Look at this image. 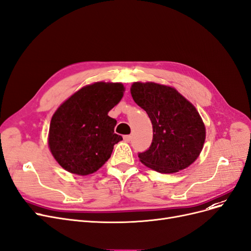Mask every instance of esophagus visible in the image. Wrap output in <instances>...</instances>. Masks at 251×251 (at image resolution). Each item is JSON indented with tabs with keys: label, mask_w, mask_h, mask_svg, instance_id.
Instances as JSON below:
<instances>
[{
	"label": "esophagus",
	"mask_w": 251,
	"mask_h": 251,
	"mask_svg": "<svg viewBox=\"0 0 251 251\" xmlns=\"http://www.w3.org/2000/svg\"><path fill=\"white\" fill-rule=\"evenodd\" d=\"M123 138H124V141H125V142L129 143V142L131 141V135H124V136H123Z\"/></svg>",
	"instance_id": "obj_1"
}]
</instances>
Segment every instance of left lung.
<instances>
[{"instance_id":"obj_1","label":"left lung","mask_w":251,"mask_h":251,"mask_svg":"<svg viewBox=\"0 0 251 251\" xmlns=\"http://www.w3.org/2000/svg\"><path fill=\"white\" fill-rule=\"evenodd\" d=\"M131 95L153 126L150 148L138 153L141 161L162 174L177 173L196 161L206 137L197 108L177 90L155 82H134Z\"/></svg>"}]
</instances>
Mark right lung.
Listing matches in <instances>:
<instances>
[{
	"label": "right lung",
	"instance_id": "obj_1",
	"mask_svg": "<svg viewBox=\"0 0 251 251\" xmlns=\"http://www.w3.org/2000/svg\"><path fill=\"white\" fill-rule=\"evenodd\" d=\"M123 92L122 83L95 82L74 93L57 109L50 121L49 145L63 169L85 176L108 160L123 137L115 133L117 121L107 114Z\"/></svg>",
	"mask_w": 251,
	"mask_h": 251
}]
</instances>
